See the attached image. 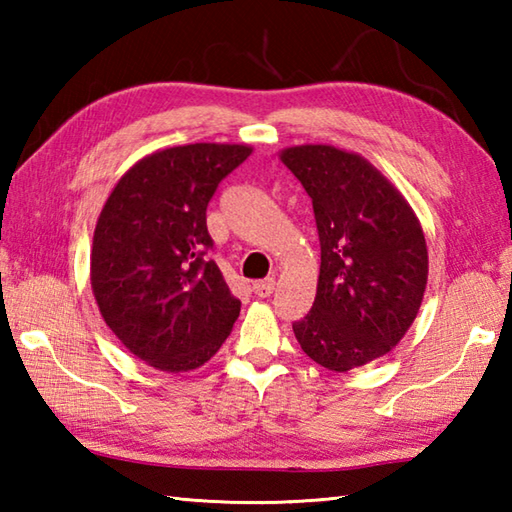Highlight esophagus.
<instances>
[{"instance_id":"34e87169","label":"esophagus","mask_w":512,"mask_h":512,"mask_svg":"<svg viewBox=\"0 0 512 512\" xmlns=\"http://www.w3.org/2000/svg\"><path fill=\"white\" fill-rule=\"evenodd\" d=\"M273 290H275V279L273 277L255 281V284H253V292L257 297H270V295H273Z\"/></svg>"}]
</instances>
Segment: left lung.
Instances as JSON below:
<instances>
[{
	"label": "left lung",
	"mask_w": 512,
	"mask_h": 512,
	"mask_svg": "<svg viewBox=\"0 0 512 512\" xmlns=\"http://www.w3.org/2000/svg\"><path fill=\"white\" fill-rule=\"evenodd\" d=\"M310 195L321 244L317 297L292 323L301 350L332 372L391 352L427 288L429 257L418 217L365 158L330 145L281 151Z\"/></svg>",
	"instance_id": "left-lung-1"
}]
</instances>
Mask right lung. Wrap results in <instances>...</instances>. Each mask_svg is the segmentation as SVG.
Here are the masks:
<instances>
[{"label": "right lung", "mask_w": 512, "mask_h": 512, "mask_svg": "<svg viewBox=\"0 0 512 512\" xmlns=\"http://www.w3.org/2000/svg\"><path fill=\"white\" fill-rule=\"evenodd\" d=\"M246 145L195 143L143 158L99 215L92 292L129 352L162 372L204 365L231 334L242 303L209 259L206 206Z\"/></svg>", "instance_id": "1"}]
</instances>
